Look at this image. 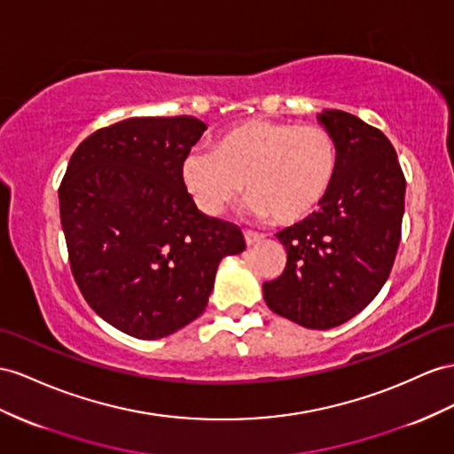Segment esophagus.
<instances>
[{"mask_svg": "<svg viewBox=\"0 0 454 454\" xmlns=\"http://www.w3.org/2000/svg\"><path fill=\"white\" fill-rule=\"evenodd\" d=\"M243 238H246V243H247V246L251 247V246H254V243H259L264 236H262V234H259V231L246 230V231H243Z\"/></svg>", "mask_w": 454, "mask_h": 454, "instance_id": "esophagus-1", "label": "esophagus"}]
</instances>
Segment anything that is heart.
<instances>
[{"instance_id": "b5f03b06", "label": "heart", "mask_w": 454, "mask_h": 454, "mask_svg": "<svg viewBox=\"0 0 454 454\" xmlns=\"http://www.w3.org/2000/svg\"><path fill=\"white\" fill-rule=\"evenodd\" d=\"M338 160V144L326 128L254 119L220 134L213 151H190L180 178L208 216L223 213L246 182L253 216L295 224L326 200Z\"/></svg>"}]
</instances>
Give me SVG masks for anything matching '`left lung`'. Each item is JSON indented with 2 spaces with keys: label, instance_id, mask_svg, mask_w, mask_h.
Segmentation results:
<instances>
[{
  "label": "left lung",
  "instance_id": "1",
  "mask_svg": "<svg viewBox=\"0 0 454 454\" xmlns=\"http://www.w3.org/2000/svg\"><path fill=\"white\" fill-rule=\"evenodd\" d=\"M317 119L338 144V174L317 213L276 234L287 262L282 276L262 284V297L299 326L330 330L358 315L386 284L401 241L406 182L378 128L338 109Z\"/></svg>",
  "mask_w": 454,
  "mask_h": 454
}]
</instances>
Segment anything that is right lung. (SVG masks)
I'll return each instance as SVG.
<instances>
[{"label":"right lung","mask_w":454,"mask_h":454,"mask_svg":"<svg viewBox=\"0 0 454 454\" xmlns=\"http://www.w3.org/2000/svg\"><path fill=\"white\" fill-rule=\"evenodd\" d=\"M205 130L195 116H132L68 160L59 208L73 276L132 338H167L201 317L220 261L246 249L241 230L205 216L182 184V159Z\"/></svg>","instance_id":"add662e5"}]
</instances>
